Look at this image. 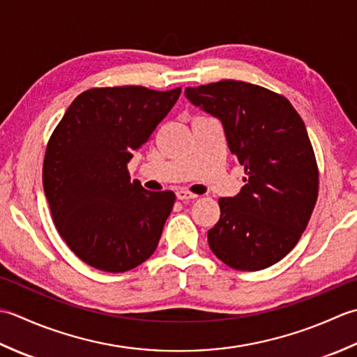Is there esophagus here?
<instances>
[{"label": "esophagus", "mask_w": 357, "mask_h": 357, "mask_svg": "<svg viewBox=\"0 0 357 357\" xmlns=\"http://www.w3.org/2000/svg\"><path fill=\"white\" fill-rule=\"evenodd\" d=\"M176 195H177L178 200H194V199L199 197L197 194H192V192H189V191H185V189H180V191L176 192Z\"/></svg>", "instance_id": "obj_1"}]
</instances>
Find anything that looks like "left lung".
<instances>
[{"label":"left lung","mask_w":357,"mask_h":357,"mask_svg":"<svg viewBox=\"0 0 357 357\" xmlns=\"http://www.w3.org/2000/svg\"><path fill=\"white\" fill-rule=\"evenodd\" d=\"M185 96L222 121L248 176L237 195L219 199L220 219L208 231L211 251L240 271L278 264L299 242L319 192L303 120L285 97L245 82L186 87Z\"/></svg>","instance_id":"left-lung-1"}]
</instances>
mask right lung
Listing matches in <instances>:
<instances>
[{"mask_svg": "<svg viewBox=\"0 0 357 357\" xmlns=\"http://www.w3.org/2000/svg\"><path fill=\"white\" fill-rule=\"evenodd\" d=\"M180 92L93 87L72 101L50 135L43 186L58 232L84 264L125 273L154 254L176 194L130 181L128 163Z\"/></svg>", "mask_w": 357, "mask_h": 357, "instance_id": "1", "label": "right lung"}]
</instances>
